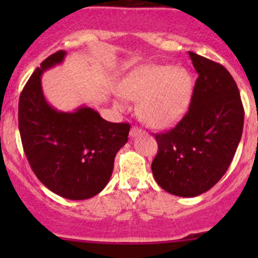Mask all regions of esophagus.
<instances>
[{
	"instance_id": "1",
	"label": "esophagus",
	"mask_w": 258,
	"mask_h": 258,
	"mask_svg": "<svg viewBox=\"0 0 258 258\" xmlns=\"http://www.w3.org/2000/svg\"><path fill=\"white\" fill-rule=\"evenodd\" d=\"M141 134H142V130L139 128V127H136V126L132 127L131 131H130V135H131V137H136V136H139V135H141Z\"/></svg>"
}]
</instances>
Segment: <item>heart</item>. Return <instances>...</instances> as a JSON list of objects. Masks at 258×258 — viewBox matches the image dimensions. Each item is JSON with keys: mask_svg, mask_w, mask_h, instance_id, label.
Masks as SVG:
<instances>
[{"mask_svg": "<svg viewBox=\"0 0 258 258\" xmlns=\"http://www.w3.org/2000/svg\"><path fill=\"white\" fill-rule=\"evenodd\" d=\"M194 81L186 70L175 66H144L124 79L121 92L139 100L140 116L153 128H167L183 116L191 100ZM124 108L123 101H117Z\"/></svg>", "mask_w": 258, "mask_h": 258, "instance_id": "b5f03b06", "label": "heart"}]
</instances>
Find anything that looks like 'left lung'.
Returning <instances> with one entry per match:
<instances>
[{"instance_id":"1","label":"left lung","mask_w":258,"mask_h":258,"mask_svg":"<svg viewBox=\"0 0 258 258\" xmlns=\"http://www.w3.org/2000/svg\"><path fill=\"white\" fill-rule=\"evenodd\" d=\"M199 74L188 111L173 128L156 134L152 173L161 188L195 197L212 188L230 167L240 144L244 110L230 72L188 52Z\"/></svg>"}]
</instances>
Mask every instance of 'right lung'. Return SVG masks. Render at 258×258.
Masks as SVG:
<instances>
[{"label": "right lung", "mask_w": 258, "mask_h": 258, "mask_svg": "<svg viewBox=\"0 0 258 258\" xmlns=\"http://www.w3.org/2000/svg\"><path fill=\"white\" fill-rule=\"evenodd\" d=\"M64 54L61 49L48 56L27 81L18 101V128L37 178L58 196L86 200L110 181L114 156L128 141L130 123L106 121L90 107L61 112L48 105L41 76Z\"/></svg>", "instance_id": "right-lung-1"}]
</instances>
